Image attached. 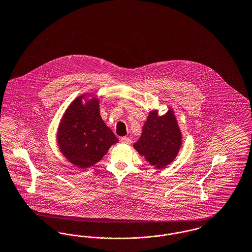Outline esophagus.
Instances as JSON below:
<instances>
[{
	"mask_svg": "<svg viewBox=\"0 0 252 252\" xmlns=\"http://www.w3.org/2000/svg\"><path fill=\"white\" fill-rule=\"evenodd\" d=\"M120 141H121V143L124 144V145H129V144H131V139L128 138V137H123V138H121Z\"/></svg>",
	"mask_w": 252,
	"mask_h": 252,
	"instance_id": "esophagus-1",
	"label": "esophagus"
}]
</instances>
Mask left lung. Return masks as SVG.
Returning <instances> with one entry per match:
<instances>
[{
  "label": "left lung",
  "instance_id": "left-lung-1",
  "mask_svg": "<svg viewBox=\"0 0 252 252\" xmlns=\"http://www.w3.org/2000/svg\"><path fill=\"white\" fill-rule=\"evenodd\" d=\"M181 146L182 132L170 107L161 116L157 109L149 112L142 135L133 148L151 166L162 169L175 160Z\"/></svg>",
  "mask_w": 252,
  "mask_h": 252
}]
</instances>
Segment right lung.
Wrapping results in <instances>:
<instances>
[{
    "label": "right lung",
    "mask_w": 252,
    "mask_h": 252,
    "mask_svg": "<svg viewBox=\"0 0 252 252\" xmlns=\"http://www.w3.org/2000/svg\"><path fill=\"white\" fill-rule=\"evenodd\" d=\"M99 102L92 93H85L68 105L60 122L56 134L60 151L79 168L101 161L119 142L100 115Z\"/></svg>",
    "instance_id": "right-lung-1"
}]
</instances>
